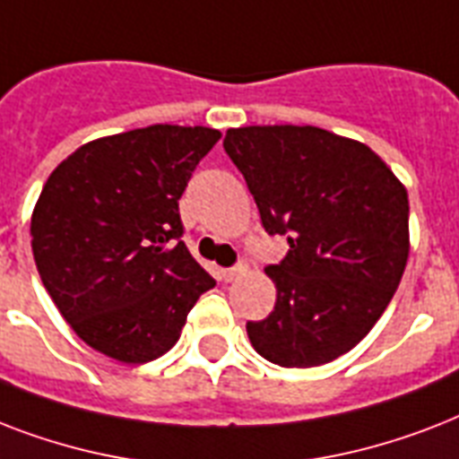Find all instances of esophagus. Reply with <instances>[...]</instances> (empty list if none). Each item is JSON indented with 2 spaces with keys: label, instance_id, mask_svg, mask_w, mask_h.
<instances>
[{
  "label": "esophagus",
  "instance_id": "esophagus-1",
  "mask_svg": "<svg viewBox=\"0 0 459 459\" xmlns=\"http://www.w3.org/2000/svg\"><path fill=\"white\" fill-rule=\"evenodd\" d=\"M247 272H250V269H247V264H238V266H233V269H226V272H223V281L233 283V281L243 279Z\"/></svg>",
  "mask_w": 459,
  "mask_h": 459
}]
</instances>
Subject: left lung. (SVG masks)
<instances>
[{"instance_id":"8db88e82","label":"left lung","mask_w":459,"mask_h":459,"mask_svg":"<svg viewBox=\"0 0 459 459\" xmlns=\"http://www.w3.org/2000/svg\"><path fill=\"white\" fill-rule=\"evenodd\" d=\"M223 150L245 176L286 259L266 266L273 312L247 321L252 348L279 367L345 355L381 319L410 257L400 178L359 140L316 126L229 128Z\"/></svg>"}]
</instances>
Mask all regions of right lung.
Returning a JSON list of instances; mask_svg holds the SVG:
<instances>
[{"instance_id":"obj_1","label":"right lung","mask_w":459,"mask_h":459,"mask_svg":"<svg viewBox=\"0 0 459 459\" xmlns=\"http://www.w3.org/2000/svg\"><path fill=\"white\" fill-rule=\"evenodd\" d=\"M219 138L204 126H147L90 140L49 173L32 209V257L61 316L97 352L152 362L216 286L180 240L178 200Z\"/></svg>"}]
</instances>
